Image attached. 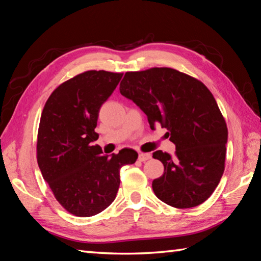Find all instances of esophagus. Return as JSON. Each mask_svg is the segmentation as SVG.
<instances>
[{
	"label": "esophagus",
	"instance_id": "obj_1",
	"mask_svg": "<svg viewBox=\"0 0 261 261\" xmlns=\"http://www.w3.org/2000/svg\"><path fill=\"white\" fill-rule=\"evenodd\" d=\"M150 158H151V154L150 153L140 152L139 156H138V160H139V162H146V160H149Z\"/></svg>",
	"mask_w": 261,
	"mask_h": 261
}]
</instances>
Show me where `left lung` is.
I'll list each match as a JSON object with an SVG mask.
<instances>
[{
  "mask_svg": "<svg viewBox=\"0 0 261 261\" xmlns=\"http://www.w3.org/2000/svg\"><path fill=\"white\" fill-rule=\"evenodd\" d=\"M120 93L143 111L151 130L166 127L176 146L173 157L162 150L152 153L165 168L152 181L156 196L177 208L206 201L223 175L228 142V127L208 88L176 69L154 67L127 71Z\"/></svg>",
  "mask_w": 261,
  "mask_h": 261,
  "instance_id": "8db88e82",
  "label": "left lung"
}]
</instances>
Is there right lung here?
<instances>
[{"label":"right lung","instance_id":"add662e5","mask_svg":"<svg viewBox=\"0 0 261 261\" xmlns=\"http://www.w3.org/2000/svg\"><path fill=\"white\" fill-rule=\"evenodd\" d=\"M121 73L88 70L66 81L49 96L38 130L39 168L55 197L69 213L88 218L114 201L122 166L138 153L124 148L103 154L95 132L102 104L122 79Z\"/></svg>","mask_w":261,"mask_h":261}]
</instances>
